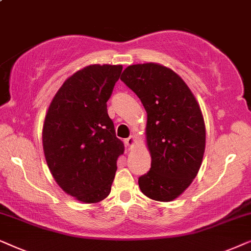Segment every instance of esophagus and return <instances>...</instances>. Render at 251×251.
Returning <instances> with one entry per match:
<instances>
[{
	"mask_svg": "<svg viewBox=\"0 0 251 251\" xmlns=\"http://www.w3.org/2000/svg\"><path fill=\"white\" fill-rule=\"evenodd\" d=\"M135 141H136V140H135V136L134 135H131V136H129V138H127V139L125 140L126 145H127V147H128L129 149L133 148V146L135 145Z\"/></svg>",
	"mask_w": 251,
	"mask_h": 251,
	"instance_id": "esophagus-1",
	"label": "esophagus"
}]
</instances>
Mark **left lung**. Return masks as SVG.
Masks as SVG:
<instances>
[{
    "instance_id": "1",
    "label": "left lung",
    "mask_w": 251,
    "mask_h": 251,
    "mask_svg": "<svg viewBox=\"0 0 251 251\" xmlns=\"http://www.w3.org/2000/svg\"><path fill=\"white\" fill-rule=\"evenodd\" d=\"M120 80L147 111L151 168L139 178L140 189L155 201H173L195 179L204 155L205 125L199 103L175 71L156 63L129 65Z\"/></svg>"
}]
</instances>
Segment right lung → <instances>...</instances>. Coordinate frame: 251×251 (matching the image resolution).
Returning a JSON list of instances; mask_svg holds the SVG:
<instances>
[{
    "label": "right lung",
    "instance_id": "right-lung-1",
    "mask_svg": "<svg viewBox=\"0 0 251 251\" xmlns=\"http://www.w3.org/2000/svg\"><path fill=\"white\" fill-rule=\"evenodd\" d=\"M122 65L86 66L53 96L42 129L43 151L53 179L66 194L98 203L110 194L124 143L116 136L106 102Z\"/></svg>",
    "mask_w": 251,
    "mask_h": 251
}]
</instances>
